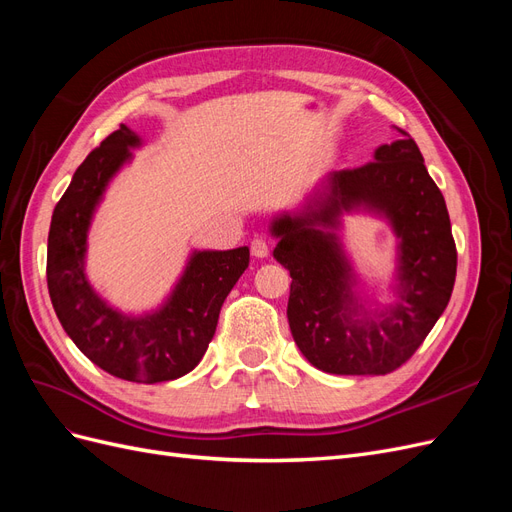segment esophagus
Segmentation results:
<instances>
[{"label": "esophagus", "mask_w": 512, "mask_h": 512, "mask_svg": "<svg viewBox=\"0 0 512 512\" xmlns=\"http://www.w3.org/2000/svg\"><path fill=\"white\" fill-rule=\"evenodd\" d=\"M250 247H252V256H256V258H267V256H269V250H271V243H269L267 239L256 237Z\"/></svg>", "instance_id": "obj_1"}]
</instances>
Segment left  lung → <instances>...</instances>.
<instances>
[{
  "label": "left lung",
  "mask_w": 512,
  "mask_h": 512,
  "mask_svg": "<svg viewBox=\"0 0 512 512\" xmlns=\"http://www.w3.org/2000/svg\"><path fill=\"white\" fill-rule=\"evenodd\" d=\"M376 149L374 162L329 173L299 215H280L273 250L290 271L288 322L305 359L339 376H384L425 342L451 299L457 247L444 196L414 138ZM365 206L389 217L400 237L398 303L367 313L334 230L342 210Z\"/></svg>",
  "instance_id": "left-lung-1"
}]
</instances>
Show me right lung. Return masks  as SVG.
Returning <instances> with one entry per match:
<instances>
[{"label": "right lung", "mask_w": 512, "mask_h": 512, "mask_svg": "<svg viewBox=\"0 0 512 512\" xmlns=\"http://www.w3.org/2000/svg\"><path fill=\"white\" fill-rule=\"evenodd\" d=\"M138 145L141 138L121 123L76 168L53 211L46 284L61 327L91 363L121 380L156 384L185 376L203 359L250 250L194 252L158 312L134 318L108 307L85 275L87 230L108 181Z\"/></svg>", "instance_id": "add662e5"}]
</instances>
